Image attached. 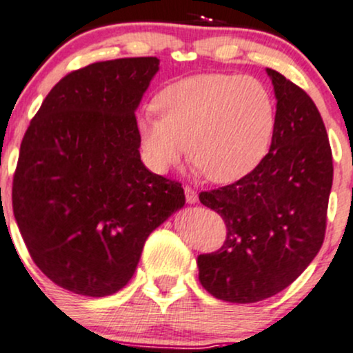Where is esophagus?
<instances>
[{
    "label": "esophagus",
    "instance_id": "esophagus-1",
    "mask_svg": "<svg viewBox=\"0 0 353 353\" xmlns=\"http://www.w3.org/2000/svg\"><path fill=\"white\" fill-rule=\"evenodd\" d=\"M184 194H185V201H188L189 204H196L197 199H199V197H197V192L192 188H189V185H185L184 188Z\"/></svg>",
    "mask_w": 353,
    "mask_h": 353
}]
</instances>
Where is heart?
<instances>
[{
	"mask_svg": "<svg viewBox=\"0 0 353 353\" xmlns=\"http://www.w3.org/2000/svg\"><path fill=\"white\" fill-rule=\"evenodd\" d=\"M161 117H139L142 156L150 169L168 172L185 157L212 183L250 174L268 152L274 103L251 77L201 73L170 83L157 95Z\"/></svg>",
	"mask_w": 353,
	"mask_h": 353,
	"instance_id": "obj_1",
	"label": "heart"
}]
</instances>
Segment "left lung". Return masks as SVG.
<instances>
[{"label":"left lung","mask_w":353,"mask_h":353,"mask_svg":"<svg viewBox=\"0 0 353 353\" xmlns=\"http://www.w3.org/2000/svg\"><path fill=\"white\" fill-rule=\"evenodd\" d=\"M266 73L276 97L270 152L236 183L199 194L228 230L218 251L197 256L199 281L230 303H256L292 285L327 228L334 162L323 120L307 92Z\"/></svg>","instance_id":"obj_1"}]
</instances>
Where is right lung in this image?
<instances>
[{
  "label": "right lung",
  "mask_w": 353,
  "mask_h": 353,
  "mask_svg": "<svg viewBox=\"0 0 353 353\" xmlns=\"http://www.w3.org/2000/svg\"><path fill=\"white\" fill-rule=\"evenodd\" d=\"M156 57L97 61L50 90L19 147L13 212L53 283L107 296L129 283L145 239L184 206L179 183L145 168L135 110Z\"/></svg>",
  "instance_id": "1"
}]
</instances>
